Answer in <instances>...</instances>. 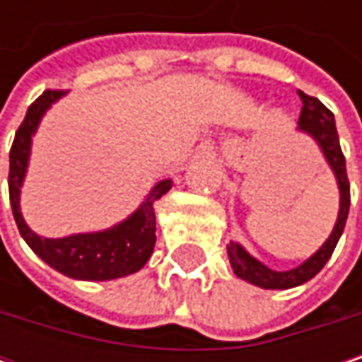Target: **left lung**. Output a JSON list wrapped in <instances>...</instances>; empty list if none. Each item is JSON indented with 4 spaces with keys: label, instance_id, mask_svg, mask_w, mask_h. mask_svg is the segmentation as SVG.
I'll return each mask as SVG.
<instances>
[{
    "label": "left lung",
    "instance_id": "1",
    "mask_svg": "<svg viewBox=\"0 0 362 362\" xmlns=\"http://www.w3.org/2000/svg\"><path fill=\"white\" fill-rule=\"evenodd\" d=\"M298 94L302 98V112L298 119V129L308 134L319 144L331 172L335 174L337 188H339V211H337V220H335V226H333L329 239L319 247V252L313 253L306 262H302L300 266H296L291 270H283V272L272 270L266 264H262L259 259H255L253 255H250L239 243L230 241L226 245V252H228V259H230L235 274L252 285L262 287V289H289V287H298V285L310 281L313 276H317L321 272V268L327 264V259L331 257V253L344 233V226L348 220V209H350V182H348V174H346V159H344V153L339 146L333 112L327 109L319 98H313L304 92H298Z\"/></svg>",
    "mask_w": 362,
    "mask_h": 362
}]
</instances>
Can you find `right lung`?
Masks as SVG:
<instances>
[{"label":"right lung","instance_id":"add662e5","mask_svg":"<svg viewBox=\"0 0 362 362\" xmlns=\"http://www.w3.org/2000/svg\"><path fill=\"white\" fill-rule=\"evenodd\" d=\"M66 92L45 90L29 107L10 151V205L27 245L54 270L79 281H110L138 272L155 250V203L172 188V180L157 182L142 205L123 222L98 233H79L62 239H45L29 228L21 214V186L29 168L31 142L41 117Z\"/></svg>","mask_w":362,"mask_h":362}]
</instances>
